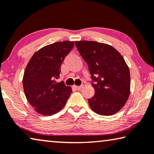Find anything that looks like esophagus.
<instances>
[{
	"mask_svg": "<svg viewBox=\"0 0 154 154\" xmlns=\"http://www.w3.org/2000/svg\"><path fill=\"white\" fill-rule=\"evenodd\" d=\"M73 88H74L76 90H81V89H82V85H81V86H76V85H74V86H73Z\"/></svg>",
	"mask_w": 154,
	"mask_h": 154,
	"instance_id": "34e87169",
	"label": "esophagus"
}]
</instances>
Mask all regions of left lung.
<instances>
[{
    "label": "left lung",
    "instance_id": "1",
    "mask_svg": "<svg viewBox=\"0 0 154 154\" xmlns=\"http://www.w3.org/2000/svg\"><path fill=\"white\" fill-rule=\"evenodd\" d=\"M88 64L95 94L88 99L92 110L112 115L123 108L130 94V71L124 57L108 44L94 41L75 42Z\"/></svg>",
    "mask_w": 154,
    "mask_h": 154
}]
</instances>
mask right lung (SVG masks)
Masks as SVG:
<instances>
[{"instance_id":"obj_1","label":"right lung","mask_w":154,"mask_h":154,"mask_svg":"<svg viewBox=\"0 0 154 154\" xmlns=\"http://www.w3.org/2000/svg\"><path fill=\"white\" fill-rule=\"evenodd\" d=\"M74 46L73 42H55L40 48L31 57L23 77L26 97L37 113L50 116L65 106L72 88L57 82L61 65Z\"/></svg>"}]
</instances>
